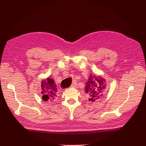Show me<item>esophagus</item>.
<instances>
[{
	"instance_id": "obj_1",
	"label": "esophagus",
	"mask_w": 146,
	"mask_h": 146,
	"mask_svg": "<svg viewBox=\"0 0 146 146\" xmlns=\"http://www.w3.org/2000/svg\"><path fill=\"white\" fill-rule=\"evenodd\" d=\"M77 86V85L76 83L74 82V83H73V84H72V85L70 86V88H76Z\"/></svg>"
}]
</instances>
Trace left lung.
Segmentation results:
<instances>
[{"instance_id":"8db88e82","label":"left lung","mask_w":146,"mask_h":146,"mask_svg":"<svg viewBox=\"0 0 146 146\" xmlns=\"http://www.w3.org/2000/svg\"><path fill=\"white\" fill-rule=\"evenodd\" d=\"M84 90L89 96V100L90 102H97L106 93V83L105 79L102 76H98L95 74L90 75L88 81L86 82Z\"/></svg>"}]
</instances>
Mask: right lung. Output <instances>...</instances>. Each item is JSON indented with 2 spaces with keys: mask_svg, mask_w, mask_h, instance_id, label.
Returning <instances> with one entry per match:
<instances>
[{
  "mask_svg": "<svg viewBox=\"0 0 146 146\" xmlns=\"http://www.w3.org/2000/svg\"><path fill=\"white\" fill-rule=\"evenodd\" d=\"M41 93L42 94V99L44 102L47 101L54 100L56 96L57 88L56 85L55 84L53 80L50 77L42 80L41 82Z\"/></svg>",
  "mask_w": 146,
  "mask_h": 146,
  "instance_id": "obj_1",
  "label": "right lung"
}]
</instances>
